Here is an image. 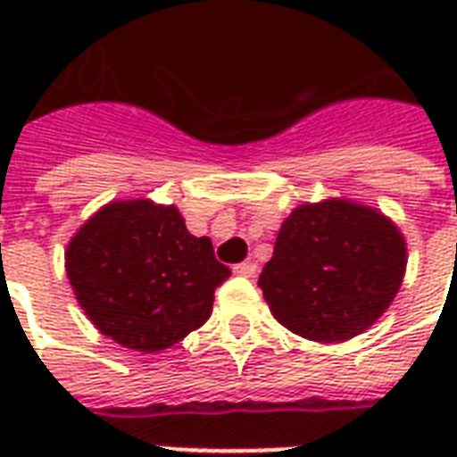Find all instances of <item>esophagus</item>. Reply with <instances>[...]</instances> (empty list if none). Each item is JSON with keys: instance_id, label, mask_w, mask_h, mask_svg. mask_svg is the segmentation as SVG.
Masks as SVG:
<instances>
[{"instance_id": "obj_1", "label": "esophagus", "mask_w": 457, "mask_h": 457, "mask_svg": "<svg viewBox=\"0 0 457 457\" xmlns=\"http://www.w3.org/2000/svg\"><path fill=\"white\" fill-rule=\"evenodd\" d=\"M232 272H235V275H244V278H253L258 272V265L253 263V261H244V263H237L235 268H232Z\"/></svg>"}]
</instances>
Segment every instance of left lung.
Segmentation results:
<instances>
[{
  "label": "left lung",
  "mask_w": 457,
  "mask_h": 457,
  "mask_svg": "<svg viewBox=\"0 0 457 457\" xmlns=\"http://www.w3.org/2000/svg\"><path fill=\"white\" fill-rule=\"evenodd\" d=\"M405 263L403 235L382 211L325 199L294 208L282 222L258 287L289 332L341 344L386 312Z\"/></svg>",
  "instance_id": "obj_1"
}]
</instances>
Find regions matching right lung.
Masks as SVG:
<instances>
[{"mask_svg": "<svg viewBox=\"0 0 457 457\" xmlns=\"http://www.w3.org/2000/svg\"><path fill=\"white\" fill-rule=\"evenodd\" d=\"M66 275L92 325L116 344L156 353L199 329L229 278L208 237L185 228L178 206L111 201L68 242Z\"/></svg>", "mask_w": 457, "mask_h": 457, "instance_id": "obj_1", "label": "right lung"}]
</instances>
